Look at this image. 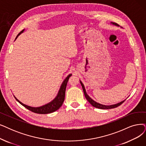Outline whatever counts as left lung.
Here are the masks:
<instances>
[{"mask_svg": "<svg viewBox=\"0 0 146 146\" xmlns=\"http://www.w3.org/2000/svg\"><path fill=\"white\" fill-rule=\"evenodd\" d=\"M112 23L113 25H114L117 26H119V25H117V23ZM80 83L81 84V86H82V88H83V92H84V96H85L86 98L87 99V100L89 101V102L92 105L93 107H96L97 108H100V109H111V108H114L115 107H117L119 106H120V105L123 104L124 102V101H125V100H124V101H121V102H120L119 103H117V104H114V105H111V106H105V105L99 104V103L95 102V101H93L92 99L91 98H90V96L87 94L85 88H84V84L82 83V82H81V81H80Z\"/></svg>", "mask_w": 146, "mask_h": 146, "instance_id": "8db88e82", "label": "left lung"}]
</instances>
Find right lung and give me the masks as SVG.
<instances>
[{"label":"right lung","mask_w":146,"mask_h":146,"mask_svg":"<svg viewBox=\"0 0 146 146\" xmlns=\"http://www.w3.org/2000/svg\"><path fill=\"white\" fill-rule=\"evenodd\" d=\"M23 31H22L18 34V35L17 36L15 39L21 33H23ZM71 75H72V74H69L68 76L65 78V80L63 81V82L62 83V84L60 86L59 91V92H58V94L56 96V97L54 99V100L51 102H50V103L46 104V105H44V106H43L39 107H32L30 106H28L24 104H23L20 101H19L14 96L15 98V100L18 101L20 104H21L23 106H24L25 108H26L27 109L31 111H32L33 113H35L37 114H48V113L54 112L62 106L63 101H64V100H65V90H66V85L68 83V81L69 80V78L71 76Z\"/></svg>","instance_id":"add662e5"}]
</instances>
